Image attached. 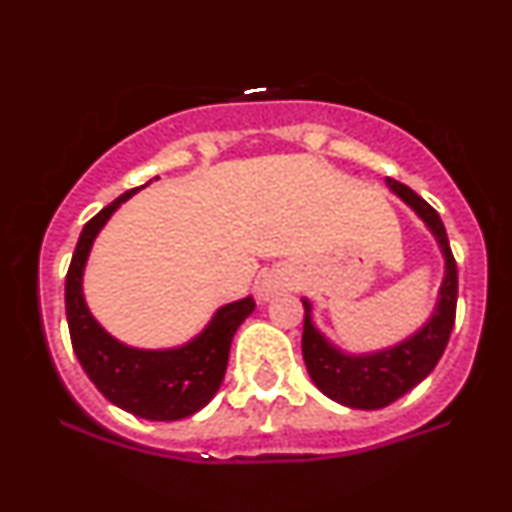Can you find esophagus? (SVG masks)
<instances>
[{
	"instance_id": "esophagus-1",
	"label": "esophagus",
	"mask_w": 512,
	"mask_h": 512,
	"mask_svg": "<svg viewBox=\"0 0 512 512\" xmlns=\"http://www.w3.org/2000/svg\"><path fill=\"white\" fill-rule=\"evenodd\" d=\"M274 291H276V281H272V279L262 281V286H260V298H269Z\"/></svg>"
}]
</instances>
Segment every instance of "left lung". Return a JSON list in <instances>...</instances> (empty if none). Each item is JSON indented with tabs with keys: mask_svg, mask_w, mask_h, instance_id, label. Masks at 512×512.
Wrapping results in <instances>:
<instances>
[{
	"mask_svg": "<svg viewBox=\"0 0 512 512\" xmlns=\"http://www.w3.org/2000/svg\"><path fill=\"white\" fill-rule=\"evenodd\" d=\"M385 185L390 187L392 195L402 199L424 221L431 236L436 238L440 255H443L445 274L428 320L409 337L399 339L385 349L351 354V351H344L342 346L334 344L315 325L313 303L308 298H301L305 308L301 346L310 380L322 395L334 399V402L368 411L383 409L395 399L407 395L411 387L419 385L436 368L445 346H448L457 305V264L450 252L448 233H445L438 211L402 182L385 178Z\"/></svg>",
	"mask_w": 512,
	"mask_h": 512,
	"instance_id": "8db88e82",
	"label": "left lung"
}]
</instances>
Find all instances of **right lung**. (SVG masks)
<instances>
[{
	"instance_id": "add662e5",
	"label": "right lung",
	"mask_w": 512,
	"mask_h": 512,
	"mask_svg": "<svg viewBox=\"0 0 512 512\" xmlns=\"http://www.w3.org/2000/svg\"><path fill=\"white\" fill-rule=\"evenodd\" d=\"M154 180H158V175ZM146 185L127 190L86 223L69 264L64 303L74 354L101 395L139 419L178 421L207 407L211 397L219 392L233 334L255 310V301L252 296H245L221 305L204 330L190 342L168 349L129 346L105 330L93 317L84 296L86 262L110 216Z\"/></svg>"
}]
</instances>
